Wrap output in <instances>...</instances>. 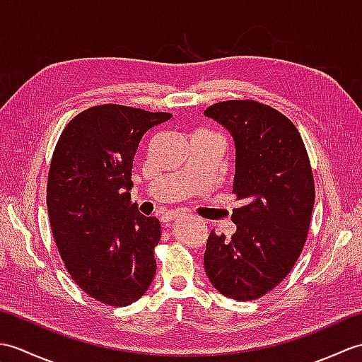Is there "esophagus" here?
<instances>
[{
	"label": "esophagus",
	"mask_w": 362,
	"mask_h": 362,
	"mask_svg": "<svg viewBox=\"0 0 362 362\" xmlns=\"http://www.w3.org/2000/svg\"><path fill=\"white\" fill-rule=\"evenodd\" d=\"M180 216H182V213H179V211H168L165 216H163V221L169 222V221L177 219V218H180Z\"/></svg>",
	"instance_id": "obj_1"
}]
</instances>
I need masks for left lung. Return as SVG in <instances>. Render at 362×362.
<instances>
[{
  "mask_svg": "<svg viewBox=\"0 0 362 362\" xmlns=\"http://www.w3.org/2000/svg\"><path fill=\"white\" fill-rule=\"evenodd\" d=\"M204 113L233 136V194L241 201L235 235H209L205 272L221 294L247 302L279 286L303 250L316 197L313 169L294 122L274 107L230 99Z\"/></svg>",
  "mask_w": 362,
  "mask_h": 362,
  "instance_id": "8db88e82",
  "label": "left lung"
}]
</instances>
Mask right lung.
Wrapping results in <instances>:
<instances>
[{
    "label": "right lung",
    "instance_id": "obj_1",
    "mask_svg": "<svg viewBox=\"0 0 362 362\" xmlns=\"http://www.w3.org/2000/svg\"><path fill=\"white\" fill-rule=\"evenodd\" d=\"M119 104L95 105L68 122L52 153L46 204L68 274L91 298L127 306L153 280L160 221L130 201L143 135L171 119Z\"/></svg>",
    "mask_w": 362,
    "mask_h": 362
}]
</instances>
